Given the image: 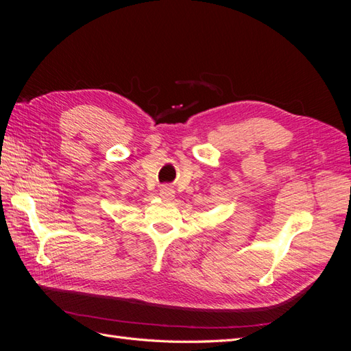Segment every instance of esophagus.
Instances as JSON below:
<instances>
[{"label":"esophagus","mask_w":351,"mask_h":351,"mask_svg":"<svg viewBox=\"0 0 351 351\" xmlns=\"http://www.w3.org/2000/svg\"><path fill=\"white\" fill-rule=\"evenodd\" d=\"M159 196L165 200H171L174 197V190L169 186H162L161 190H159Z\"/></svg>","instance_id":"1"}]
</instances>
